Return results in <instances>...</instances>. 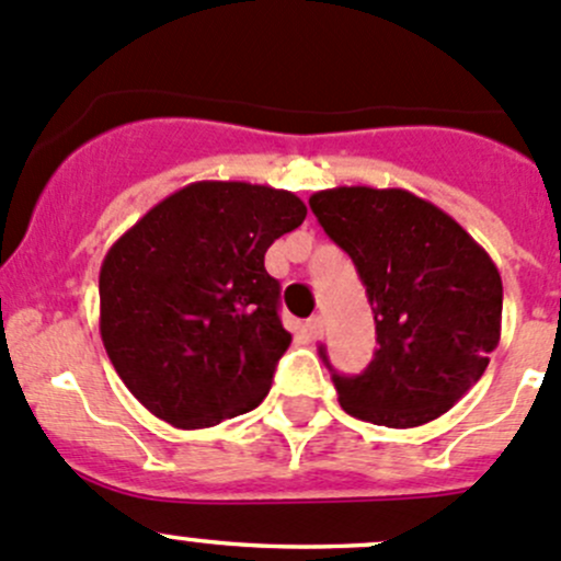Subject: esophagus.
<instances>
[{
    "instance_id": "34e87169",
    "label": "esophagus",
    "mask_w": 561,
    "mask_h": 561,
    "mask_svg": "<svg viewBox=\"0 0 561 561\" xmlns=\"http://www.w3.org/2000/svg\"><path fill=\"white\" fill-rule=\"evenodd\" d=\"M322 328H325V325H322V317L320 314H312L307 320V333L312 339H320L322 336Z\"/></svg>"
}]
</instances>
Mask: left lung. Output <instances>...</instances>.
<instances>
[{
	"instance_id": "8db88e82",
	"label": "left lung",
	"mask_w": 561,
	"mask_h": 561,
	"mask_svg": "<svg viewBox=\"0 0 561 561\" xmlns=\"http://www.w3.org/2000/svg\"><path fill=\"white\" fill-rule=\"evenodd\" d=\"M353 257L377 325L360 375L333 371L344 412L388 428L434 421L483 377L502 331V276L483 247L407 190L336 186L309 197Z\"/></svg>"
}]
</instances>
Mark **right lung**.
Instances as JSON below:
<instances>
[{
	"label": "right lung",
	"instance_id": "right-lung-1",
	"mask_svg": "<svg viewBox=\"0 0 561 561\" xmlns=\"http://www.w3.org/2000/svg\"><path fill=\"white\" fill-rule=\"evenodd\" d=\"M307 219L301 197L195 181L146 211L100 268V336L129 393L175 428L254 410L293 336L265 252Z\"/></svg>",
	"mask_w": 561,
	"mask_h": 561
}]
</instances>
